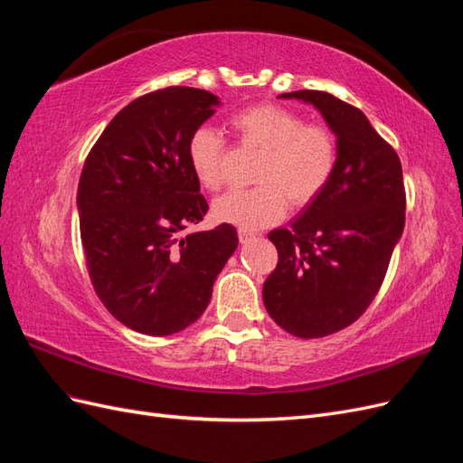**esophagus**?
I'll list each match as a JSON object with an SVG mask.
<instances>
[{
	"label": "esophagus",
	"mask_w": 463,
	"mask_h": 463,
	"mask_svg": "<svg viewBox=\"0 0 463 463\" xmlns=\"http://www.w3.org/2000/svg\"><path fill=\"white\" fill-rule=\"evenodd\" d=\"M237 235H240V241L241 243H249L253 237H257V233L253 230H245V228H240V232H237Z\"/></svg>",
	"instance_id": "obj_1"
}]
</instances>
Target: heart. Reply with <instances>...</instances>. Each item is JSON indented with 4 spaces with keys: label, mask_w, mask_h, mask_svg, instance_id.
I'll return each instance as SVG.
<instances>
[{
    "label": "heart",
    "mask_w": 463,
    "mask_h": 463,
    "mask_svg": "<svg viewBox=\"0 0 463 463\" xmlns=\"http://www.w3.org/2000/svg\"><path fill=\"white\" fill-rule=\"evenodd\" d=\"M230 125L241 146L260 150L255 167L259 185L223 193L213 204L216 220L245 230L270 226L286 214L288 201L296 208L311 204L330 184L338 164V141L326 125L307 123L278 104L235 111ZM226 152V138L206 125L189 137L191 170L208 191L223 185Z\"/></svg>",
    "instance_id": "b5f03b06"
}]
</instances>
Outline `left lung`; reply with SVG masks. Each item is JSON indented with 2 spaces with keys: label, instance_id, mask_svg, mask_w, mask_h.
Listing matches in <instances>:
<instances>
[{
  "label": "left lung",
  "instance_id": "1",
  "mask_svg": "<svg viewBox=\"0 0 463 463\" xmlns=\"http://www.w3.org/2000/svg\"><path fill=\"white\" fill-rule=\"evenodd\" d=\"M279 98L320 111L338 141V164L301 216L269 233L278 264L262 299L279 328L322 338L355 322L383 286L405 223L402 164L359 108L322 90Z\"/></svg>",
  "mask_w": 463,
  "mask_h": 463
}]
</instances>
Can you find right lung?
Wrapping results in <instances>:
<instances>
[{
	"label": "right lung",
	"mask_w": 463,
	"mask_h": 463,
	"mask_svg": "<svg viewBox=\"0 0 463 463\" xmlns=\"http://www.w3.org/2000/svg\"><path fill=\"white\" fill-rule=\"evenodd\" d=\"M218 104L191 87L148 92L108 123L82 165L77 208L90 282L135 332L193 325L240 243L230 223L181 235L208 210L187 145Z\"/></svg>",
	"instance_id": "obj_1"
}]
</instances>
